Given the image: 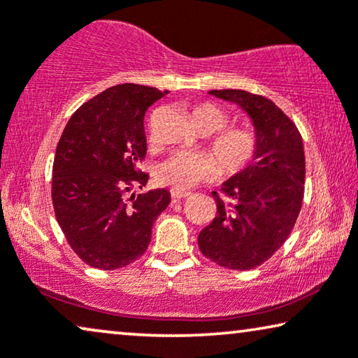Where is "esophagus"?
Masks as SVG:
<instances>
[{
	"label": "esophagus",
	"mask_w": 358,
	"mask_h": 358,
	"mask_svg": "<svg viewBox=\"0 0 358 358\" xmlns=\"http://www.w3.org/2000/svg\"><path fill=\"white\" fill-rule=\"evenodd\" d=\"M190 195V192H187V190H178V189H173L171 190V197L173 199H185V197H189Z\"/></svg>",
	"instance_id": "obj_1"
}]
</instances>
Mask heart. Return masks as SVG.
Masks as SVG:
<instances>
[{
    "label": "heart",
    "mask_w": 358,
    "mask_h": 358,
    "mask_svg": "<svg viewBox=\"0 0 358 358\" xmlns=\"http://www.w3.org/2000/svg\"><path fill=\"white\" fill-rule=\"evenodd\" d=\"M192 122L202 134H215L227 125V115L212 104L194 107ZM212 150L220 161L205 151H178L158 168V180L178 190H189L203 180L213 179L220 173L238 174L257 153V136L249 129H228L212 140Z\"/></svg>",
    "instance_id": "obj_1"
}]
</instances>
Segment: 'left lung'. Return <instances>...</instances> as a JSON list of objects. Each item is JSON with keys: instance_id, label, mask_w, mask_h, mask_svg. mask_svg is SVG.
Instances as JSON below:
<instances>
[{"instance_id": "1", "label": "left lung", "mask_w": 358, "mask_h": 358, "mask_svg": "<svg viewBox=\"0 0 358 358\" xmlns=\"http://www.w3.org/2000/svg\"><path fill=\"white\" fill-rule=\"evenodd\" d=\"M249 115L257 153L241 173L212 192L217 217L199 234V248L218 266H261L292 233L305 194V150L296 125L267 97L243 90L208 91Z\"/></svg>"}]
</instances>
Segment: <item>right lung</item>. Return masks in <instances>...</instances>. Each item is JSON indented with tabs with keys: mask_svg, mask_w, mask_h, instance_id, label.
Returning a JSON list of instances; mask_svg holds the SVG:
<instances>
[{
	"mask_svg": "<svg viewBox=\"0 0 358 358\" xmlns=\"http://www.w3.org/2000/svg\"><path fill=\"white\" fill-rule=\"evenodd\" d=\"M168 91L117 85L85 102L63 130L53 159L52 200L57 222L83 262L114 271L148 248L155 220L171 202L168 189L143 187L146 155L143 117Z\"/></svg>",
	"mask_w": 358,
	"mask_h": 358,
	"instance_id": "obj_1",
	"label": "right lung"
}]
</instances>
